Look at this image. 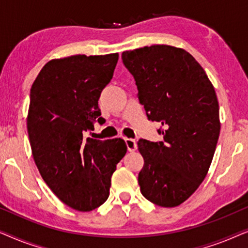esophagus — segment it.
<instances>
[{
	"label": "esophagus",
	"instance_id": "esophagus-1",
	"mask_svg": "<svg viewBox=\"0 0 248 248\" xmlns=\"http://www.w3.org/2000/svg\"><path fill=\"white\" fill-rule=\"evenodd\" d=\"M125 143H126L127 150L130 152H133L137 150V148H138L137 141L133 140V139H125Z\"/></svg>",
	"mask_w": 248,
	"mask_h": 248
}]
</instances>
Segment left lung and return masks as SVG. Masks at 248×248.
I'll use <instances>...</instances> for the list:
<instances>
[{"mask_svg": "<svg viewBox=\"0 0 248 248\" xmlns=\"http://www.w3.org/2000/svg\"><path fill=\"white\" fill-rule=\"evenodd\" d=\"M135 80L148 120L159 122L164 140L140 139L142 195L164 208L186 201L205 178L220 134L219 104L212 83L191 54L168 45L122 54Z\"/></svg>", "mask_w": 248, "mask_h": 248, "instance_id": "left-lung-1", "label": "left lung"}]
</instances>
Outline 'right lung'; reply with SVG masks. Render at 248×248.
Returning <instances> with one entry per match:
<instances>
[{"mask_svg": "<svg viewBox=\"0 0 248 248\" xmlns=\"http://www.w3.org/2000/svg\"><path fill=\"white\" fill-rule=\"evenodd\" d=\"M118 54L74 55L46 63L30 89L27 118L33 160L42 177L63 203L91 211L109 196L110 178L126 154L122 139L88 138Z\"/></svg>", "mask_w": 248, "mask_h": 248, "instance_id": "1", "label": "right lung"}]
</instances>
